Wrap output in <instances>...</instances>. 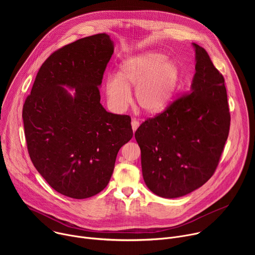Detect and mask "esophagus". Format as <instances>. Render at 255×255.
<instances>
[{"label": "esophagus", "mask_w": 255, "mask_h": 255, "mask_svg": "<svg viewBox=\"0 0 255 255\" xmlns=\"http://www.w3.org/2000/svg\"><path fill=\"white\" fill-rule=\"evenodd\" d=\"M139 122L136 120V119H133L132 120V122H131V126H132V130H133V132H135L137 129H138V127H139Z\"/></svg>", "instance_id": "obj_1"}]
</instances>
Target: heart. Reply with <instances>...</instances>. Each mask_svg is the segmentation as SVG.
I'll use <instances>...</instances> for the list:
<instances>
[{"label": "heart", "instance_id": "b5f03b06", "mask_svg": "<svg viewBox=\"0 0 255 255\" xmlns=\"http://www.w3.org/2000/svg\"><path fill=\"white\" fill-rule=\"evenodd\" d=\"M156 51L141 52L122 60L117 75L105 80L107 102L114 112H124L134 88L137 105L148 114H158L171 103L180 81V69L173 60Z\"/></svg>", "mask_w": 255, "mask_h": 255}]
</instances>
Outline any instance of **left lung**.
Returning <instances> with one entry per match:
<instances>
[{
    "instance_id": "obj_1",
    "label": "left lung",
    "mask_w": 255,
    "mask_h": 255,
    "mask_svg": "<svg viewBox=\"0 0 255 255\" xmlns=\"http://www.w3.org/2000/svg\"><path fill=\"white\" fill-rule=\"evenodd\" d=\"M190 93L135 132L145 185L173 199L202 187L216 170L230 128L224 78L196 43Z\"/></svg>"
}]
</instances>
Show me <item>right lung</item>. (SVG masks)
I'll return each mask as SVG.
<instances>
[{
    "label": "right lung",
    "instance_id": "1",
    "mask_svg": "<svg viewBox=\"0 0 255 255\" xmlns=\"http://www.w3.org/2000/svg\"><path fill=\"white\" fill-rule=\"evenodd\" d=\"M113 52L106 33L56 50L41 65L23 106L32 163L52 189L72 199L93 197L107 187L119 149L133 136L131 118L109 113L100 103L99 88Z\"/></svg>",
    "mask_w": 255,
    "mask_h": 255
}]
</instances>
